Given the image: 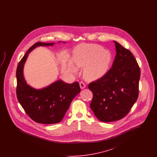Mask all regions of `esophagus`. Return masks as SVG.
Here are the masks:
<instances>
[{
	"instance_id": "obj_1",
	"label": "esophagus",
	"mask_w": 157,
	"mask_h": 157,
	"mask_svg": "<svg viewBox=\"0 0 157 157\" xmlns=\"http://www.w3.org/2000/svg\"><path fill=\"white\" fill-rule=\"evenodd\" d=\"M79 85H80V87L81 89H84L86 86V85L85 84V83H83V82H79Z\"/></svg>"
}]
</instances>
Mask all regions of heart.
Wrapping results in <instances>:
<instances>
[{"instance_id":"heart-1","label":"heart","mask_w":157,"mask_h":157,"mask_svg":"<svg viewBox=\"0 0 157 157\" xmlns=\"http://www.w3.org/2000/svg\"><path fill=\"white\" fill-rule=\"evenodd\" d=\"M75 63L85 67L84 75L89 80H95L107 72L111 61V55L103 47L95 44H81L74 52Z\"/></svg>"}]
</instances>
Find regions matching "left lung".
<instances>
[{"label":"left lung","instance_id":"8db88e82","mask_svg":"<svg viewBox=\"0 0 157 157\" xmlns=\"http://www.w3.org/2000/svg\"><path fill=\"white\" fill-rule=\"evenodd\" d=\"M116 56L106 74L90 82V107L104 122L121 120L130 111L139 95L140 67L132 52L114 41Z\"/></svg>","mask_w":157,"mask_h":157}]
</instances>
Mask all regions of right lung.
Masks as SVG:
<instances>
[{
  "label": "right lung",
  "mask_w": 157,
  "mask_h": 157,
  "mask_svg": "<svg viewBox=\"0 0 157 157\" xmlns=\"http://www.w3.org/2000/svg\"><path fill=\"white\" fill-rule=\"evenodd\" d=\"M53 45L54 43H35L28 50L16 69L17 100L32 120L43 124H53L60 122L72 101L81 91L78 82L69 84L58 81L39 90H35L27 85L23 77V68L28 53L38 46H52Z\"/></svg>",
  "instance_id": "right-lung-1"
}]
</instances>
